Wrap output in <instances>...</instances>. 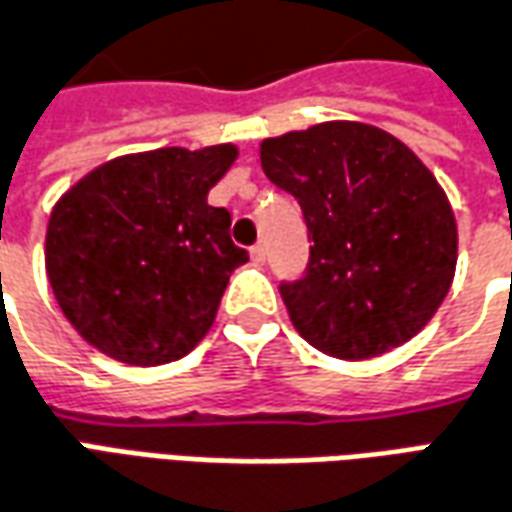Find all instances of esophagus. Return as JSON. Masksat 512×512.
Wrapping results in <instances>:
<instances>
[{"label": "esophagus", "mask_w": 512, "mask_h": 512, "mask_svg": "<svg viewBox=\"0 0 512 512\" xmlns=\"http://www.w3.org/2000/svg\"><path fill=\"white\" fill-rule=\"evenodd\" d=\"M249 255H252V260H255V263H266V257H268L266 244H255V246H252V252H249Z\"/></svg>", "instance_id": "obj_1"}]
</instances>
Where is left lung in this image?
I'll return each instance as SVG.
<instances>
[{"label": "left lung", "instance_id": "8db88e82", "mask_svg": "<svg viewBox=\"0 0 512 512\" xmlns=\"http://www.w3.org/2000/svg\"><path fill=\"white\" fill-rule=\"evenodd\" d=\"M260 166L305 213L310 263L282 282L296 332L338 360L391 352L452 288L457 221L418 155L363 121H321L260 141Z\"/></svg>", "mask_w": 512, "mask_h": 512}]
</instances>
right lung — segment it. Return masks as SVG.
<instances>
[{
    "mask_svg": "<svg viewBox=\"0 0 512 512\" xmlns=\"http://www.w3.org/2000/svg\"><path fill=\"white\" fill-rule=\"evenodd\" d=\"M238 146H163L107 160L71 185L46 224V277L71 327L127 366L185 357L213 327L249 255L207 194Z\"/></svg>",
    "mask_w": 512,
    "mask_h": 512,
    "instance_id": "add662e5",
    "label": "right lung"
}]
</instances>
